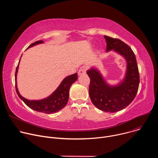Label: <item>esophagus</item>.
Returning <instances> with one entry per match:
<instances>
[{
    "label": "esophagus",
    "mask_w": 158,
    "mask_h": 158,
    "mask_svg": "<svg viewBox=\"0 0 158 158\" xmlns=\"http://www.w3.org/2000/svg\"><path fill=\"white\" fill-rule=\"evenodd\" d=\"M85 71H86L85 67V66H82V67H81V68L79 69V71H78V74H79V76L82 75V74H85Z\"/></svg>",
    "instance_id": "esophagus-1"
}]
</instances>
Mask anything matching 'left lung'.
Here are the masks:
<instances>
[{"label":"left lung","mask_w":158,"mask_h":158,"mask_svg":"<svg viewBox=\"0 0 158 158\" xmlns=\"http://www.w3.org/2000/svg\"><path fill=\"white\" fill-rule=\"evenodd\" d=\"M106 52L113 51L122 56L126 61L124 77L116 85H110L95 67L87 71L91 79L89 96L93 104L99 109L115 112L128 106L134 100L138 91L139 74L134 53L129 46L118 39L104 35Z\"/></svg>","instance_id":"8db88e82"}]
</instances>
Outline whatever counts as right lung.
<instances>
[{"mask_svg":"<svg viewBox=\"0 0 158 158\" xmlns=\"http://www.w3.org/2000/svg\"><path fill=\"white\" fill-rule=\"evenodd\" d=\"M43 42V40L36 41L31 44L27 49L32 48L35 46V45L42 44ZM20 60L16 68L15 74V89L17 94L20 99L22 101H23L31 109L46 114H52L64 108L66 106L67 102H68L70 87L71 85L77 79V73L65 77L62 80L58 87L55 90V91L46 98L40 100H29L22 97L20 94L17 85V74Z\"/></svg>","mask_w":158,"mask_h":158,"instance_id":"add662e5","label":"right lung"}]
</instances>
